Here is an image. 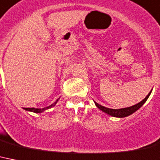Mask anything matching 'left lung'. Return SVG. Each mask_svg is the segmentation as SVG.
<instances>
[{
	"instance_id": "left-lung-1",
	"label": "left lung",
	"mask_w": 160,
	"mask_h": 160,
	"mask_svg": "<svg viewBox=\"0 0 160 160\" xmlns=\"http://www.w3.org/2000/svg\"><path fill=\"white\" fill-rule=\"evenodd\" d=\"M151 91L148 93V95L144 98L143 100L141 101V102H138V103H136V104L133 105V106H131V107L129 108H120V109H112V108H108L103 107V106L98 104V103H97L96 102H94V103H95V105L97 106L98 108H99V109L102 110V112H104L105 113H108V115H110V116L115 117V118H125V117L129 116V115L132 114L136 111H137V110H138L139 108L146 102V100H147L148 98H149V96L150 95Z\"/></svg>"
}]
</instances>
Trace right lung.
<instances>
[{"mask_svg": "<svg viewBox=\"0 0 160 160\" xmlns=\"http://www.w3.org/2000/svg\"><path fill=\"white\" fill-rule=\"evenodd\" d=\"M59 100V98L58 99H57V101H56L54 103H52V104H51L50 106H48V107L47 108H24V109L26 110V111H29V112H35V113H40V112H44L45 110L48 109V108H52L53 106H55V104L57 103V102Z\"/></svg>", "mask_w": 160, "mask_h": 160, "instance_id": "right-lung-1", "label": "right lung"}]
</instances>
